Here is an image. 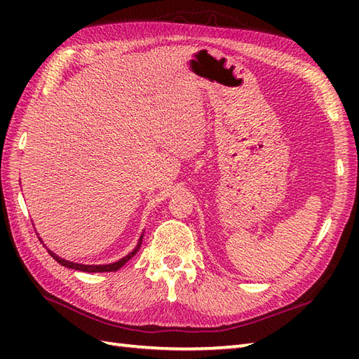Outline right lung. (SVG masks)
Segmentation results:
<instances>
[{
	"mask_svg": "<svg viewBox=\"0 0 359 359\" xmlns=\"http://www.w3.org/2000/svg\"><path fill=\"white\" fill-rule=\"evenodd\" d=\"M142 239H143V236H140V241H139V243H137V247L131 251V253H129L128 256H125L123 259H120V261H117V262H114V264H108V265H83V264H75V262H69V261H66V259H62L60 256H57L55 253H52L50 250H48L49 251V255L55 259V261L58 262V264H62L63 266H67V269H72V270H80V271H86V273H103V271H117L118 269H121V266H123L129 259H131L137 251L140 250V245H142ZM41 241V239H40Z\"/></svg>",
	"mask_w": 359,
	"mask_h": 359,
	"instance_id": "1",
	"label": "right lung"
}]
</instances>
